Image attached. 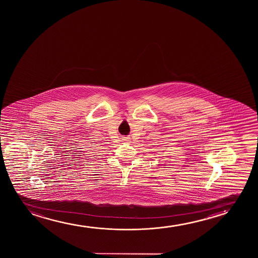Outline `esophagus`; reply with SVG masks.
<instances>
[{"label":"esophagus","instance_id":"obj_1","mask_svg":"<svg viewBox=\"0 0 258 258\" xmlns=\"http://www.w3.org/2000/svg\"><path fill=\"white\" fill-rule=\"evenodd\" d=\"M122 140H123V142H128V141H130V138H122Z\"/></svg>","mask_w":258,"mask_h":258}]
</instances>
